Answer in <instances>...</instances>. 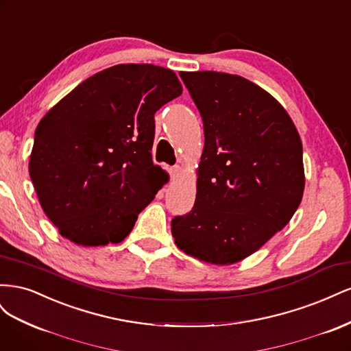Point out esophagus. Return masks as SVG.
I'll return each mask as SVG.
<instances>
[{
    "mask_svg": "<svg viewBox=\"0 0 351 351\" xmlns=\"http://www.w3.org/2000/svg\"><path fill=\"white\" fill-rule=\"evenodd\" d=\"M169 173H171L173 177H178L180 174L183 173V167L182 165H174L171 169H169Z\"/></svg>",
    "mask_w": 351,
    "mask_h": 351,
    "instance_id": "esophagus-1",
    "label": "esophagus"
}]
</instances>
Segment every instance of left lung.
<instances>
[{
  "label": "left lung",
  "instance_id": "8db88e82",
  "mask_svg": "<svg viewBox=\"0 0 351 351\" xmlns=\"http://www.w3.org/2000/svg\"><path fill=\"white\" fill-rule=\"evenodd\" d=\"M204 121L196 200L171 221L177 247L199 261L232 265L259 250L299 208L303 147L271 93L236 74L180 71Z\"/></svg>",
  "mask_w": 351,
  "mask_h": 351
}]
</instances>
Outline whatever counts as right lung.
I'll use <instances>...</instances> for the list:
<instances>
[{
  "instance_id": "obj_1",
  "label": "right lung",
  "mask_w": 351,
  "mask_h": 351,
  "mask_svg": "<svg viewBox=\"0 0 351 351\" xmlns=\"http://www.w3.org/2000/svg\"><path fill=\"white\" fill-rule=\"evenodd\" d=\"M182 92L173 70L119 64L82 82L44 115L29 174L62 237L93 247L129 236L168 182L152 161L154 115Z\"/></svg>"
}]
</instances>
